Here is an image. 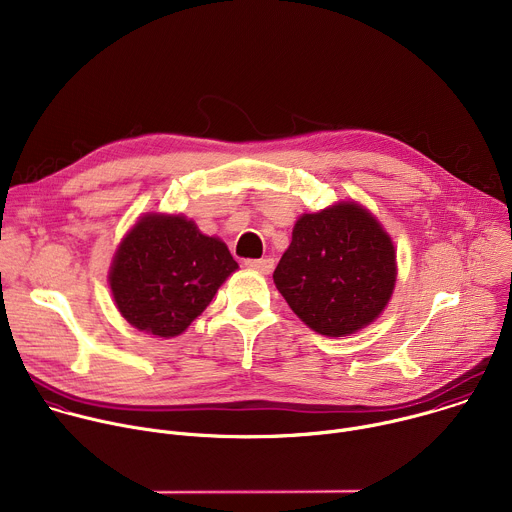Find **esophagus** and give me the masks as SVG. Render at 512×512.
Masks as SVG:
<instances>
[{
    "label": "esophagus",
    "mask_w": 512,
    "mask_h": 512,
    "mask_svg": "<svg viewBox=\"0 0 512 512\" xmlns=\"http://www.w3.org/2000/svg\"><path fill=\"white\" fill-rule=\"evenodd\" d=\"M273 265H275V261L269 259V257L267 259H247L245 261L247 269H253V271L263 273V275H269L273 271Z\"/></svg>",
    "instance_id": "obj_1"
}]
</instances>
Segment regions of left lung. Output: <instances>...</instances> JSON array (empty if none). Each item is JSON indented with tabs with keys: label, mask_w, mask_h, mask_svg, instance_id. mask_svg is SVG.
Listing matches in <instances>:
<instances>
[{
	"label": "left lung",
	"mask_w": 512,
	"mask_h": 512,
	"mask_svg": "<svg viewBox=\"0 0 512 512\" xmlns=\"http://www.w3.org/2000/svg\"><path fill=\"white\" fill-rule=\"evenodd\" d=\"M395 257L391 237L367 208L338 202L298 218L273 281L306 326L338 338L385 310L397 279Z\"/></svg>",
	"instance_id": "1"
}]
</instances>
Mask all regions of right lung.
<instances>
[{
	"label": "right lung",
	"mask_w": 512,
	"mask_h": 512,
	"mask_svg": "<svg viewBox=\"0 0 512 512\" xmlns=\"http://www.w3.org/2000/svg\"><path fill=\"white\" fill-rule=\"evenodd\" d=\"M239 265L182 214H143L115 251L109 285L121 316L160 338L182 334Z\"/></svg>",
	"instance_id": "right-lung-1"
}]
</instances>
